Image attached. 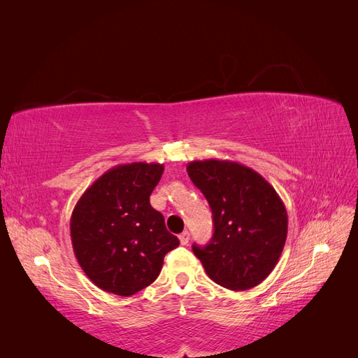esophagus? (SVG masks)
<instances>
[{
	"label": "esophagus",
	"instance_id": "obj_1",
	"mask_svg": "<svg viewBox=\"0 0 358 358\" xmlns=\"http://www.w3.org/2000/svg\"><path fill=\"white\" fill-rule=\"evenodd\" d=\"M179 241H180V245H187L189 242V233L188 231H183L179 234Z\"/></svg>",
	"mask_w": 358,
	"mask_h": 358
}]
</instances>
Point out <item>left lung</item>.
I'll list each match as a JSON object with an SVG mask.
<instances>
[{"mask_svg":"<svg viewBox=\"0 0 358 358\" xmlns=\"http://www.w3.org/2000/svg\"><path fill=\"white\" fill-rule=\"evenodd\" d=\"M187 171L213 216L212 241L203 248L192 245L206 273L233 291L262 284L285 246L284 201L262 175L239 162L191 161Z\"/></svg>","mask_w":358,"mask_h":358,"instance_id":"1","label":"left lung"}]
</instances>
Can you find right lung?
I'll use <instances>...</instances> for the list:
<instances>
[{
  "label": "right lung",
  "instance_id": "add662e5",
  "mask_svg": "<svg viewBox=\"0 0 358 358\" xmlns=\"http://www.w3.org/2000/svg\"><path fill=\"white\" fill-rule=\"evenodd\" d=\"M164 166L131 162L107 170L76 203L70 234L74 255L103 291L128 297L158 278L164 257L179 246L164 216L149 203Z\"/></svg>",
  "mask_w": 358,
  "mask_h": 358
}]
</instances>
